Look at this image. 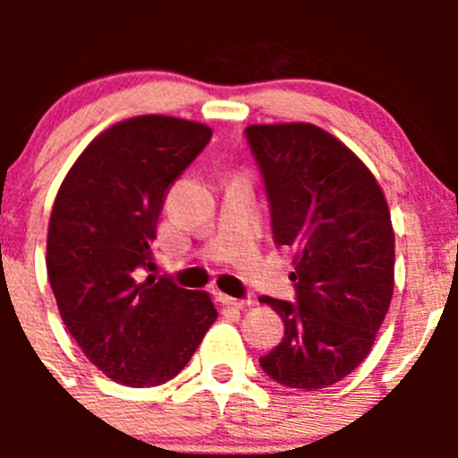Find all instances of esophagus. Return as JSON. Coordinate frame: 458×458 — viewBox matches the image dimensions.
<instances>
[{"label":"esophagus","mask_w":458,"mask_h":458,"mask_svg":"<svg viewBox=\"0 0 458 458\" xmlns=\"http://www.w3.org/2000/svg\"><path fill=\"white\" fill-rule=\"evenodd\" d=\"M219 301L221 306L233 308V310H246V308L252 306L250 299H234V297H228V294H219Z\"/></svg>","instance_id":"1"}]
</instances>
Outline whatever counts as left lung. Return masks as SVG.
I'll list each match as a JSON object with an SVG mask.
<instances>
[{
	"mask_svg": "<svg viewBox=\"0 0 458 458\" xmlns=\"http://www.w3.org/2000/svg\"><path fill=\"white\" fill-rule=\"evenodd\" d=\"M246 140L270 201L272 234L294 255L297 303L261 297L284 341L259 359L297 390L348 377L374 345L394 290V230L381 186L361 159L312 123H255Z\"/></svg>",
	"mask_w": 458,
	"mask_h": 458,
	"instance_id": "1",
	"label": "left lung"
}]
</instances>
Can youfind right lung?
Instances as JSON below:
<instances>
[{"label": "right lung", "mask_w": 458, "mask_h": 458, "mask_svg": "<svg viewBox=\"0 0 458 458\" xmlns=\"http://www.w3.org/2000/svg\"><path fill=\"white\" fill-rule=\"evenodd\" d=\"M210 137L164 114L119 122L88 143L55 197L46 270L59 315L88 361L122 386L177 377L216 318L208 293L143 279L165 192Z\"/></svg>", "instance_id": "1"}]
</instances>
